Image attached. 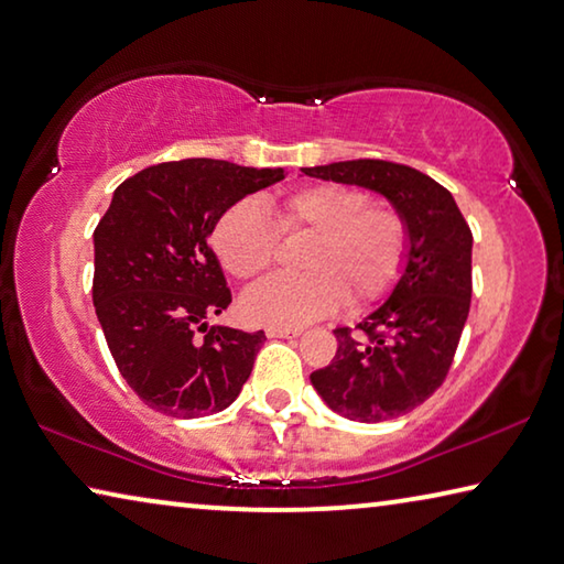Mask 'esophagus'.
Instances as JSON below:
<instances>
[{
    "instance_id": "1",
    "label": "esophagus",
    "mask_w": 564,
    "mask_h": 564,
    "mask_svg": "<svg viewBox=\"0 0 564 564\" xmlns=\"http://www.w3.org/2000/svg\"><path fill=\"white\" fill-rule=\"evenodd\" d=\"M301 334L299 328H283V326H268L265 336L268 338H296Z\"/></svg>"
}]
</instances>
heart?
I'll return each instance as SVG.
<instances>
[{
  "mask_svg": "<svg viewBox=\"0 0 564 564\" xmlns=\"http://www.w3.org/2000/svg\"><path fill=\"white\" fill-rule=\"evenodd\" d=\"M275 225L281 234H316L303 256L306 275H271L246 291L240 311L261 326H303L341 306L387 296L404 271L409 228L394 208L371 205L361 187L318 183L285 195ZM218 261L240 281L271 268L279 231L256 200H238L213 228Z\"/></svg>",
  "mask_w": 564,
  "mask_h": 564,
  "instance_id": "1",
  "label": "heart"
}]
</instances>
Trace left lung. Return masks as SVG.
<instances>
[{
	"label": "left lung",
	"instance_id": "1",
	"mask_svg": "<svg viewBox=\"0 0 564 564\" xmlns=\"http://www.w3.org/2000/svg\"><path fill=\"white\" fill-rule=\"evenodd\" d=\"M321 181L381 193L406 220L409 253L394 291L361 324L336 328V356L311 373L328 409L377 424L409 414L449 373L471 301V230L452 193L389 160L303 167Z\"/></svg>",
	"mask_w": 564,
	"mask_h": 564
}]
</instances>
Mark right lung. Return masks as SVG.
Returning <instances> with one entry per match:
<instances>
[{"instance_id":"1","label":"right lung","mask_w":564,"mask_h":564,"mask_svg":"<svg viewBox=\"0 0 564 564\" xmlns=\"http://www.w3.org/2000/svg\"><path fill=\"white\" fill-rule=\"evenodd\" d=\"M283 177L210 158L150 165L118 185L97 223L95 314L122 379L160 414L228 409L253 371L263 330L205 324L230 303L208 238L230 205Z\"/></svg>"}]
</instances>
